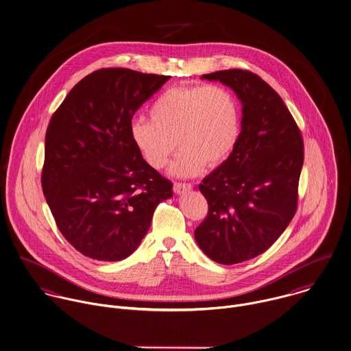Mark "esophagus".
I'll use <instances>...</instances> for the list:
<instances>
[{"label": "esophagus", "instance_id": "34e87169", "mask_svg": "<svg viewBox=\"0 0 351 351\" xmlns=\"http://www.w3.org/2000/svg\"><path fill=\"white\" fill-rule=\"evenodd\" d=\"M191 189H193V186L190 183H180V182L173 183V191L176 194H184L186 191H190Z\"/></svg>", "mask_w": 351, "mask_h": 351}]
</instances>
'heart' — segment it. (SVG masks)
<instances>
[{
  "instance_id": "obj_1",
  "label": "heart",
  "mask_w": 351,
  "mask_h": 351,
  "mask_svg": "<svg viewBox=\"0 0 351 351\" xmlns=\"http://www.w3.org/2000/svg\"><path fill=\"white\" fill-rule=\"evenodd\" d=\"M150 121L130 125V138L154 169L171 165L176 176H195L206 164L217 167L234 150L241 132V110L233 92L222 85H180L165 89L149 108Z\"/></svg>"
}]
</instances>
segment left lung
<instances>
[{"label": "left lung", "instance_id": "1", "mask_svg": "<svg viewBox=\"0 0 351 351\" xmlns=\"http://www.w3.org/2000/svg\"><path fill=\"white\" fill-rule=\"evenodd\" d=\"M201 78L230 86L243 104L234 150L199 184L209 211L194 232L211 261L236 265L269 250L294 217L304 141L280 95L258 74L229 69Z\"/></svg>", "mask_w": 351, "mask_h": 351}]
</instances>
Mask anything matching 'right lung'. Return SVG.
I'll use <instances>...</instances> for the list:
<instances>
[{"label": "right lung", "mask_w": 351, "mask_h": 351, "mask_svg": "<svg viewBox=\"0 0 351 351\" xmlns=\"http://www.w3.org/2000/svg\"><path fill=\"white\" fill-rule=\"evenodd\" d=\"M169 75L99 69L77 82L53 114L42 189L58 229L82 255H132L172 183L147 165L130 138L133 115Z\"/></svg>", "instance_id": "right-lung-1"}]
</instances>
